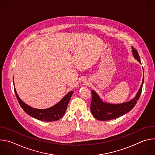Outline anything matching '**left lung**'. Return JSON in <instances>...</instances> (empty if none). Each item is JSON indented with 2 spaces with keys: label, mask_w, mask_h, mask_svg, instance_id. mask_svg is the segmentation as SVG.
Returning <instances> with one entry per match:
<instances>
[{
  "label": "left lung",
  "mask_w": 155,
  "mask_h": 155,
  "mask_svg": "<svg viewBox=\"0 0 155 155\" xmlns=\"http://www.w3.org/2000/svg\"><path fill=\"white\" fill-rule=\"evenodd\" d=\"M131 49L134 58L141 64L137 51L135 50L133 47H131ZM143 81L144 76L142 79V83L136 96L129 101L121 104H110L103 101L100 96L94 90H92L91 93L93 97L91 103V111L93 115L98 120L108 121L118 118L130 111L136 105L137 101L140 97Z\"/></svg>",
  "instance_id": "1"
}]
</instances>
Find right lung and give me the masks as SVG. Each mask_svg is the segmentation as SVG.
<instances>
[{
  "mask_svg": "<svg viewBox=\"0 0 155 155\" xmlns=\"http://www.w3.org/2000/svg\"><path fill=\"white\" fill-rule=\"evenodd\" d=\"M14 89L15 93L19 104L21 108L24 110V111L29 116L38 120L44 121H54L61 118L66 112L69 101L74 93L73 91H70L65 95V96L58 103L50 108L45 109H38L32 108L25 103L19 98L15 90V87Z\"/></svg>",
  "mask_w": 155,
  "mask_h": 155,
  "instance_id": "right-lung-1",
  "label": "right lung"
}]
</instances>
